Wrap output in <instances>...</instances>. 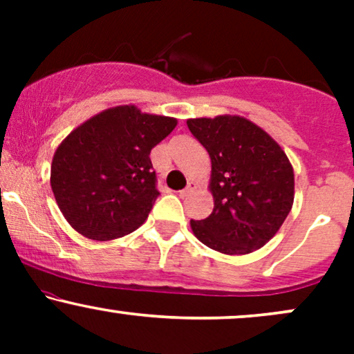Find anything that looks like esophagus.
I'll return each instance as SVG.
<instances>
[{
    "label": "esophagus",
    "mask_w": 354,
    "mask_h": 354,
    "mask_svg": "<svg viewBox=\"0 0 354 354\" xmlns=\"http://www.w3.org/2000/svg\"><path fill=\"white\" fill-rule=\"evenodd\" d=\"M194 188H196V185H194V183H193V181H189V183H188V186H186V188H185V189H181V191H180V196H181V198L188 196V194H189V193H191V191H193Z\"/></svg>",
    "instance_id": "obj_1"
}]
</instances>
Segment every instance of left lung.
I'll return each mask as SVG.
<instances>
[{
	"instance_id": "obj_1",
	"label": "left lung",
	"mask_w": 354,
	"mask_h": 354,
	"mask_svg": "<svg viewBox=\"0 0 354 354\" xmlns=\"http://www.w3.org/2000/svg\"><path fill=\"white\" fill-rule=\"evenodd\" d=\"M211 158L214 208L191 230L203 245L225 254H248L278 233L295 200V173L283 148L243 116L186 121Z\"/></svg>"
}]
</instances>
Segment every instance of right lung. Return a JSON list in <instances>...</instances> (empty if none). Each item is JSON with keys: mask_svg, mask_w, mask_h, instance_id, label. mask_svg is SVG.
Listing matches in <instances>:
<instances>
[{"mask_svg": "<svg viewBox=\"0 0 354 354\" xmlns=\"http://www.w3.org/2000/svg\"><path fill=\"white\" fill-rule=\"evenodd\" d=\"M176 124V118L123 104L73 129L55 151L50 180L73 228L98 241L140 228L160 194L149 153Z\"/></svg>", "mask_w": 354, "mask_h": 354, "instance_id": "obj_1", "label": "right lung"}]
</instances>
